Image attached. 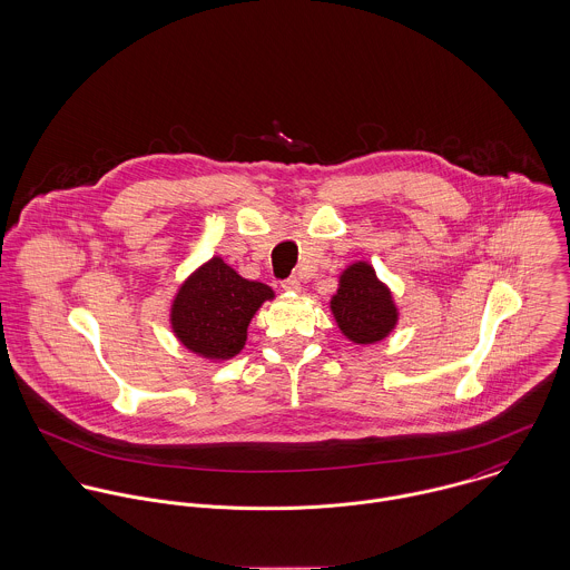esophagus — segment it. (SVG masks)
Masks as SVG:
<instances>
[{
  "label": "esophagus",
  "instance_id": "34e87169",
  "mask_svg": "<svg viewBox=\"0 0 570 570\" xmlns=\"http://www.w3.org/2000/svg\"><path fill=\"white\" fill-rule=\"evenodd\" d=\"M281 287L285 289V292H301V278L298 276H289V278H285L283 283H281Z\"/></svg>",
  "mask_w": 570,
  "mask_h": 570
}]
</instances>
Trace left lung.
I'll use <instances>...</instances> for the list:
<instances>
[{
  "label": "left lung",
  "instance_id": "left-lung-1",
  "mask_svg": "<svg viewBox=\"0 0 570 570\" xmlns=\"http://www.w3.org/2000/svg\"><path fill=\"white\" fill-rule=\"evenodd\" d=\"M331 312L342 333L357 344H373L386 337L397 323L391 292L377 281L368 263H353L340 276V289Z\"/></svg>",
  "mask_w": 570,
  "mask_h": 570
}]
</instances>
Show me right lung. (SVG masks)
Wrapping results in <instances>:
<instances>
[{
    "label": "right lung",
    "instance_id": "1",
    "mask_svg": "<svg viewBox=\"0 0 570 570\" xmlns=\"http://www.w3.org/2000/svg\"><path fill=\"white\" fill-rule=\"evenodd\" d=\"M274 292L242 278L219 256L202 265L177 292L170 325L179 342L208 360H230L244 348L247 325Z\"/></svg>",
    "mask_w": 570,
    "mask_h": 570
}]
</instances>
